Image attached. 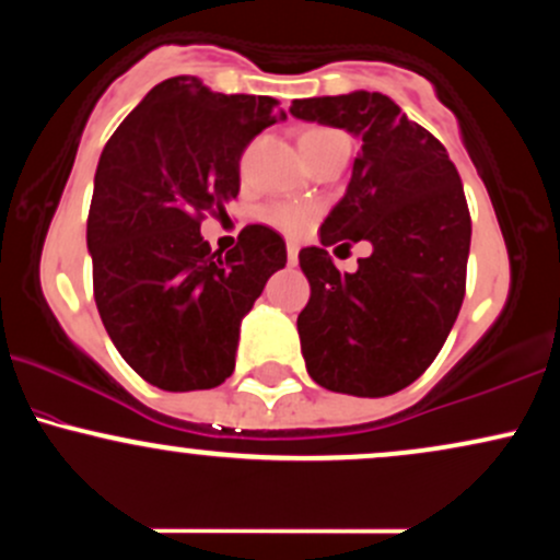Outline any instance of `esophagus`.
<instances>
[{
	"instance_id": "esophagus-1",
	"label": "esophagus",
	"mask_w": 560,
	"mask_h": 560,
	"mask_svg": "<svg viewBox=\"0 0 560 560\" xmlns=\"http://www.w3.org/2000/svg\"><path fill=\"white\" fill-rule=\"evenodd\" d=\"M298 253H300L298 242L289 240V242H287V258H289V266H294V262H298Z\"/></svg>"
}]
</instances>
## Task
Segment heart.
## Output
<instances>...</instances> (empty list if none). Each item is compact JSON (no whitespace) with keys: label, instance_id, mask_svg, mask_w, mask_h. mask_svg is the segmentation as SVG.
Wrapping results in <instances>:
<instances>
[{"label":"heart","instance_id":"heart-1","mask_svg":"<svg viewBox=\"0 0 560 560\" xmlns=\"http://www.w3.org/2000/svg\"><path fill=\"white\" fill-rule=\"evenodd\" d=\"M337 139H345V137L339 131H334V128L311 126L300 133V147H313V144H320V141H337ZM262 221L271 223L273 229L287 231V234H300V231L313 221V208H307V205H289V202L268 205V208L262 210Z\"/></svg>","mask_w":560,"mask_h":560}]
</instances>
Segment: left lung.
Instances as JSON below:
<instances>
[{
	"label": "left lung",
	"mask_w": 560,
	"mask_h": 560,
	"mask_svg": "<svg viewBox=\"0 0 560 560\" xmlns=\"http://www.w3.org/2000/svg\"><path fill=\"white\" fill-rule=\"evenodd\" d=\"M289 113L361 139L320 247L300 249L311 281L298 316L307 374L345 395H395L432 365L464 302L471 247L464 184L440 139L389 96H311ZM342 238L375 247L355 275H339L325 253Z\"/></svg>",
	"instance_id": "1"
}]
</instances>
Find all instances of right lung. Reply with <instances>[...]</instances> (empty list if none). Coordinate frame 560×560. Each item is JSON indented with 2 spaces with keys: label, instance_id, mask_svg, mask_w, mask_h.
<instances>
[{
  "label": "right lung",
  "instance_id": "obj_1",
  "mask_svg": "<svg viewBox=\"0 0 560 560\" xmlns=\"http://www.w3.org/2000/svg\"><path fill=\"white\" fill-rule=\"evenodd\" d=\"M273 96L218 94L195 75L158 83L102 150L86 244L113 345L144 382L210 389L234 371L240 326L287 266L273 229L244 226L226 258L199 234L240 195V158L287 118Z\"/></svg>",
  "mask_w": 560,
  "mask_h": 560
}]
</instances>
